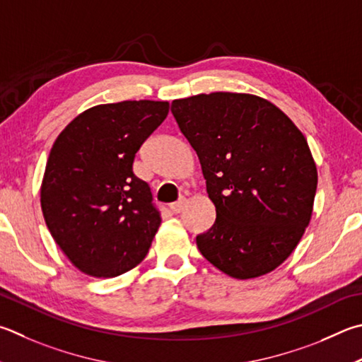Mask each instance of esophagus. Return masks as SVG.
Segmentation results:
<instances>
[{
  "instance_id": "esophagus-1",
  "label": "esophagus",
  "mask_w": 362,
  "mask_h": 362,
  "mask_svg": "<svg viewBox=\"0 0 362 362\" xmlns=\"http://www.w3.org/2000/svg\"><path fill=\"white\" fill-rule=\"evenodd\" d=\"M183 204H185V201H183V199L177 201V202H173V204H170V206H169L170 212H173V214H179L180 210L183 209Z\"/></svg>"
}]
</instances>
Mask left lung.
<instances>
[{
	"label": "left lung",
	"mask_w": 362,
	"mask_h": 362,
	"mask_svg": "<svg viewBox=\"0 0 362 362\" xmlns=\"http://www.w3.org/2000/svg\"><path fill=\"white\" fill-rule=\"evenodd\" d=\"M198 155L212 228L196 235L204 258L234 279L274 271L304 234L318 174L304 134L272 103L215 91L170 104Z\"/></svg>",
	"instance_id": "8db88e82"
}]
</instances>
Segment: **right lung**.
Wrapping results in <instances>:
<instances>
[{
  "instance_id": "add662e5",
  "label": "right lung",
  "mask_w": 362,
  "mask_h": 362,
  "mask_svg": "<svg viewBox=\"0 0 362 362\" xmlns=\"http://www.w3.org/2000/svg\"><path fill=\"white\" fill-rule=\"evenodd\" d=\"M168 112L166 101L100 104L57 137L41 207L52 238L83 274L117 277L148 253L161 216L133 163Z\"/></svg>"
}]
</instances>
